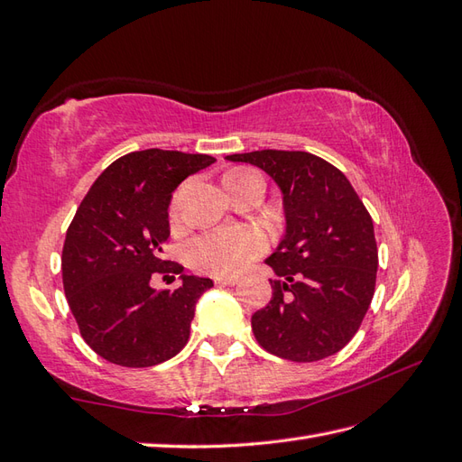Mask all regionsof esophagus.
Instances as JSON below:
<instances>
[{"label": "esophagus", "mask_w": 462, "mask_h": 462, "mask_svg": "<svg viewBox=\"0 0 462 462\" xmlns=\"http://www.w3.org/2000/svg\"><path fill=\"white\" fill-rule=\"evenodd\" d=\"M214 283H217V285H236V283H238V277H217Z\"/></svg>", "instance_id": "1"}]
</instances>
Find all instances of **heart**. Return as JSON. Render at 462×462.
I'll return each instance as SVG.
<instances>
[{"label":"heart","mask_w":462,"mask_h":462,"mask_svg":"<svg viewBox=\"0 0 462 462\" xmlns=\"http://www.w3.org/2000/svg\"><path fill=\"white\" fill-rule=\"evenodd\" d=\"M252 169H232L224 182H242L254 175ZM177 199L171 208V218L177 220ZM267 250V236L255 226L214 228L192 238L187 245V257L195 270L214 277H232Z\"/></svg>","instance_id":"b5f03b06"}]
</instances>
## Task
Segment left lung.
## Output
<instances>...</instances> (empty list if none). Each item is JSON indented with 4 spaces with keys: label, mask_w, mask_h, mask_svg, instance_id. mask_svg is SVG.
I'll use <instances>...</instances> for the list:
<instances>
[{
    "label": "left lung",
    "mask_w": 462,
    "mask_h": 462,
    "mask_svg": "<svg viewBox=\"0 0 462 462\" xmlns=\"http://www.w3.org/2000/svg\"><path fill=\"white\" fill-rule=\"evenodd\" d=\"M263 169L283 192L287 230L265 263L272 299L252 315L260 346L291 362H317L356 335L376 289L378 245L370 212L342 171L307 152L228 155Z\"/></svg>",
    "instance_id": "8db88e82"
}]
</instances>
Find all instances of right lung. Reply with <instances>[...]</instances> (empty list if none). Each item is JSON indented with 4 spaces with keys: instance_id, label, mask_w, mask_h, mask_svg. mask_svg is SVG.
<instances>
[{
    "instance_id": "right-lung-1",
    "label": "right lung",
    "mask_w": 462,
    "mask_h": 462,
    "mask_svg": "<svg viewBox=\"0 0 462 462\" xmlns=\"http://www.w3.org/2000/svg\"><path fill=\"white\" fill-rule=\"evenodd\" d=\"M214 161L165 149L127 153L80 202L62 245V285L84 342L104 360L149 368L187 345L195 305L212 282L180 275V287L155 291L152 280L182 272L161 257L169 202L182 180Z\"/></svg>"
}]
</instances>
